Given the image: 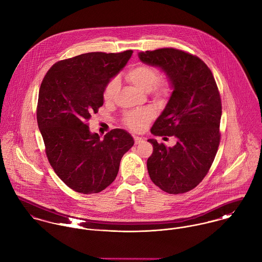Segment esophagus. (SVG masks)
I'll use <instances>...</instances> for the list:
<instances>
[{"label":"esophagus","mask_w":262,"mask_h":262,"mask_svg":"<svg viewBox=\"0 0 262 262\" xmlns=\"http://www.w3.org/2000/svg\"><path fill=\"white\" fill-rule=\"evenodd\" d=\"M134 139H135V144H136V145H139V144H141L142 142H144V139H142L141 137H135Z\"/></svg>","instance_id":"obj_1"}]
</instances>
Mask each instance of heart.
Wrapping results in <instances>:
<instances>
[{"instance_id": "b5f03b06", "label": "heart", "mask_w": 262, "mask_h": 262, "mask_svg": "<svg viewBox=\"0 0 262 262\" xmlns=\"http://www.w3.org/2000/svg\"><path fill=\"white\" fill-rule=\"evenodd\" d=\"M157 68L148 64H139L125 74V79L144 92H150L156 99H166L173 91L172 83L167 79H160ZM119 87L118 79L114 78L108 82L103 92L105 102H110L115 97ZM152 119V113L149 110L129 111L124 115L125 125L135 132L143 130Z\"/></svg>"}]
</instances>
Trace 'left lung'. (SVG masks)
Masks as SVG:
<instances>
[{
    "label": "left lung",
    "mask_w": 262,
    "mask_h": 262,
    "mask_svg": "<svg viewBox=\"0 0 262 262\" xmlns=\"http://www.w3.org/2000/svg\"><path fill=\"white\" fill-rule=\"evenodd\" d=\"M140 59L167 75L173 91L151 133L174 136L173 147L153 145L147 161L151 180L170 194L196 187L214 160L220 145L222 102L209 67L196 55L175 49H160L139 53Z\"/></svg>",
    "instance_id": "8db88e82"
}]
</instances>
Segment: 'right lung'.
<instances>
[{
  "label": "right lung",
  "instance_id": "1",
  "mask_svg": "<svg viewBox=\"0 0 262 262\" xmlns=\"http://www.w3.org/2000/svg\"><path fill=\"white\" fill-rule=\"evenodd\" d=\"M132 54L88 53L57 61L40 85L36 116L47 156L56 175L77 192L98 193L109 186L134 146L123 129H112L100 140L88 126L103 105L106 85Z\"/></svg>",
  "mask_w": 262,
  "mask_h": 262
}]
</instances>
